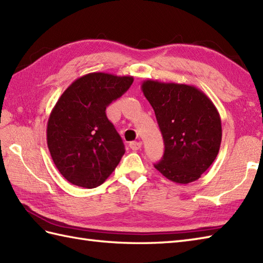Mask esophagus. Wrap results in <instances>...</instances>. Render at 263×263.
Here are the masks:
<instances>
[{
  "label": "esophagus",
  "instance_id": "34e87169",
  "mask_svg": "<svg viewBox=\"0 0 263 263\" xmlns=\"http://www.w3.org/2000/svg\"><path fill=\"white\" fill-rule=\"evenodd\" d=\"M128 146H130V148L132 150H139V149L141 148L142 143L140 141H132V142H130V144H128Z\"/></svg>",
  "mask_w": 263,
  "mask_h": 263
}]
</instances>
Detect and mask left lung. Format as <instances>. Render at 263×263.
<instances>
[{
  "instance_id": "1",
  "label": "left lung",
  "mask_w": 263,
  "mask_h": 263,
  "mask_svg": "<svg viewBox=\"0 0 263 263\" xmlns=\"http://www.w3.org/2000/svg\"><path fill=\"white\" fill-rule=\"evenodd\" d=\"M144 97L155 110L165 144L155 168L170 181L199 180L214 163L221 143V120L214 103L194 86L146 80Z\"/></svg>"
}]
</instances>
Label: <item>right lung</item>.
I'll return each instance as SVG.
<instances>
[{
    "label": "right lung",
    "mask_w": 263,
    "mask_h": 263,
    "mask_svg": "<svg viewBox=\"0 0 263 263\" xmlns=\"http://www.w3.org/2000/svg\"><path fill=\"white\" fill-rule=\"evenodd\" d=\"M133 77L92 72L78 78L61 95L47 122V146L61 174L77 186L103 184L119 165L125 149L106 116Z\"/></svg>",
    "instance_id": "add662e5"
}]
</instances>
